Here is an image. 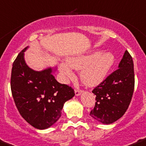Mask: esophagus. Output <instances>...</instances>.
<instances>
[{"mask_svg": "<svg viewBox=\"0 0 146 146\" xmlns=\"http://www.w3.org/2000/svg\"><path fill=\"white\" fill-rule=\"evenodd\" d=\"M82 93V90H80V89H76L75 90L76 96H79V95H81Z\"/></svg>", "mask_w": 146, "mask_h": 146, "instance_id": "1", "label": "esophagus"}]
</instances>
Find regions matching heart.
Here are the masks:
<instances>
[{
	"mask_svg": "<svg viewBox=\"0 0 146 146\" xmlns=\"http://www.w3.org/2000/svg\"><path fill=\"white\" fill-rule=\"evenodd\" d=\"M114 62V56L111 52L94 51L86 55L68 58L67 64L63 62L60 64L59 70L66 80L74 77L70 67L81 70L82 82L88 86L94 87L105 80Z\"/></svg>",
	"mask_w": 146,
	"mask_h": 146,
	"instance_id": "b5f03b06",
	"label": "heart"
}]
</instances>
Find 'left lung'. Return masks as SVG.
<instances>
[{
  "mask_svg": "<svg viewBox=\"0 0 146 146\" xmlns=\"http://www.w3.org/2000/svg\"><path fill=\"white\" fill-rule=\"evenodd\" d=\"M118 67L92 91L96 95V103L90 115L102 124H111L121 118L133 96V62L127 50Z\"/></svg>",
  "mask_w": 146,
  "mask_h": 146,
  "instance_id": "left-lung-1",
  "label": "left lung"
}]
</instances>
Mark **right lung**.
<instances>
[{"mask_svg":"<svg viewBox=\"0 0 146 146\" xmlns=\"http://www.w3.org/2000/svg\"><path fill=\"white\" fill-rule=\"evenodd\" d=\"M26 48L13 62L11 74V90L15 103L21 117L37 129L50 128L58 120L64 104L75 96L74 90L60 84L49 67L35 71L24 60Z\"/></svg>","mask_w":146,"mask_h":146,"instance_id":"1","label":"right lung"}]
</instances>
